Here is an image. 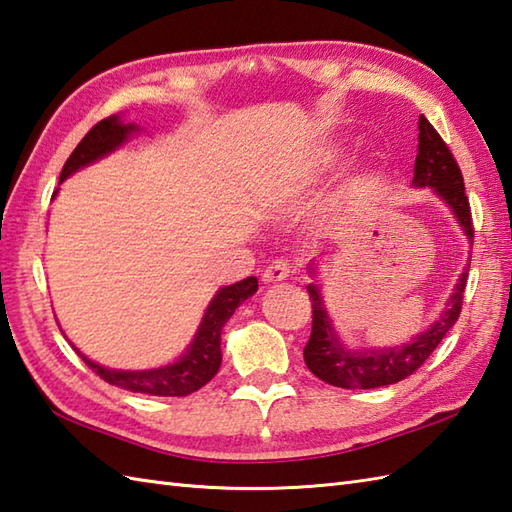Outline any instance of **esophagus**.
I'll list each match as a JSON object with an SVG mask.
<instances>
[{
  "label": "esophagus",
  "instance_id": "esophagus-1",
  "mask_svg": "<svg viewBox=\"0 0 512 512\" xmlns=\"http://www.w3.org/2000/svg\"><path fill=\"white\" fill-rule=\"evenodd\" d=\"M292 264L288 259H275L272 264H268L264 268V272H261V279H264L266 283H279V281H285L290 275H292Z\"/></svg>",
  "mask_w": 512,
  "mask_h": 512
}]
</instances>
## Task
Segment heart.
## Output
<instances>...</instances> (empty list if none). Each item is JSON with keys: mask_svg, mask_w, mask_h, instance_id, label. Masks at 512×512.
I'll return each instance as SVG.
<instances>
[{"mask_svg": "<svg viewBox=\"0 0 512 512\" xmlns=\"http://www.w3.org/2000/svg\"><path fill=\"white\" fill-rule=\"evenodd\" d=\"M336 159H338V154L331 152V150L320 154V157H316L310 165H307V172L303 174V181H301V183H312V181H316V178H318L320 174L327 172V170L331 168V165L336 163ZM358 196H360V183H351L349 187H344V192L338 196L334 209H329V211H336V213L344 211V209L353 205V200L358 198Z\"/></svg>", "mask_w": 512, "mask_h": 512, "instance_id": "obj_1", "label": "heart"}]
</instances>
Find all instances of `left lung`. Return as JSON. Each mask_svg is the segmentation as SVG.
I'll list each match as a JSON object with an SVG mask.
<instances>
[{
    "label": "left lung",
    "instance_id": "8db88e82",
    "mask_svg": "<svg viewBox=\"0 0 512 512\" xmlns=\"http://www.w3.org/2000/svg\"><path fill=\"white\" fill-rule=\"evenodd\" d=\"M412 187L423 189L430 187L432 192L441 198L445 205L454 213L462 233L467 235L469 246H473V222L469 198L465 194V183H462V172L449 152L441 135L436 133L434 126L419 117V154L414 161ZM471 264V251H469ZM469 264L462 270V275L451 292L447 307L434 323L421 334L403 342L401 347H382V349H349L344 347L338 331L331 323L329 312L320 294V283L314 281L307 285L312 299V336L305 344L303 358L310 371L323 379L325 384L347 388V390H368L379 386L397 384L401 379L412 375L417 368L430 358L432 351L447 336V331L456 325L462 307V294L469 277ZM318 261L307 264L310 277H318Z\"/></svg>",
    "mask_w": 512,
    "mask_h": 512
}]
</instances>
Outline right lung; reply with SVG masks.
<instances>
[{"label": "right lung", "instance_id": "right-lung-1", "mask_svg": "<svg viewBox=\"0 0 512 512\" xmlns=\"http://www.w3.org/2000/svg\"><path fill=\"white\" fill-rule=\"evenodd\" d=\"M137 124H126L120 115H111L106 120L95 124L89 133L82 137L76 150L69 154V159L63 165L61 183L74 172L87 168V165L104 159L106 154L122 148L126 141L139 133ZM58 192V189H56ZM54 192V196H56ZM52 196V198H54ZM257 292V277H248L237 281L233 285H224L213 299L209 301L205 316H202L200 325L194 334V340L189 347L181 353V358L172 364H165L159 368H146V371H122V368H106L98 362L89 360L85 353H80L74 344V351L80 355L95 375H100L104 382L111 386H120L130 392H141V395H154V397H185L192 395L198 388L205 386L213 375L218 373L222 364V327L242 305L246 299Z\"/></svg>", "mask_w": 512, "mask_h": 512}]
</instances>
